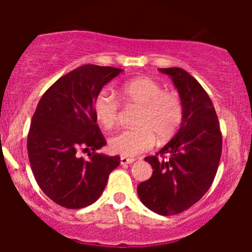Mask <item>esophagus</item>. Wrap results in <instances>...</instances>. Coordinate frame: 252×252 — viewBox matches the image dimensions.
Here are the masks:
<instances>
[{
  "instance_id": "34e87169",
  "label": "esophagus",
  "mask_w": 252,
  "mask_h": 252,
  "mask_svg": "<svg viewBox=\"0 0 252 252\" xmlns=\"http://www.w3.org/2000/svg\"><path fill=\"white\" fill-rule=\"evenodd\" d=\"M135 161V159L134 158H128V157H121V163L122 164H130V163H133V162Z\"/></svg>"
}]
</instances>
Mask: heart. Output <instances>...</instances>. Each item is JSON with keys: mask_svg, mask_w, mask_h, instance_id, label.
<instances>
[{"mask_svg": "<svg viewBox=\"0 0 252 252\" xmlns=\"http://www.w3.org/2000/svg\"><path fill=\"white\" fill-rule=\"evenodd\" d=\"M122 97L128 103L141 107L136 117L138 128L118 131L110 138V149L114 154L133 157L152 149L156 136L167 140L174 135L184 117L182 98L174 91L150 78H136L121 88ZM121 113L118 100L107 91H100L94 101V114L103 128L117 124Z\"/></svg>", "mask_w": 252, "mask_h": 252, "instance_id": "heart-1", "label": "heart"}]
</instances>
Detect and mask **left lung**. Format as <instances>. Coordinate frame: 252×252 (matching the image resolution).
<instances>
[{
  "mask_svg": "<svg viewBox=\"0 0 252 252\" xmlns=\"http://www.w3.org/2000/svg\"><path fill=\"white\" fill-rule=\"evenodd\" d=\"M158 70L173 80L184 117L174 138L155 156L145 157L154 172L138 185V195L151 211L172 216L196 204L212 185L222 155V133L212 101L196 79L182 68Z\"/></svg>",
  "mask_w": 252,
  "mask_h": 252,
  "instance_id": "1",
  "label": "left lung"
}]
</instances>
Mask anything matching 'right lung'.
<instances>
[{
	"mask_svg": "<svg viewBox=\"0 0 252 252\" xmlns=\"http://www.w3.org/2000/svg\"><path fill=\"white\" fill-rule=\"evenodd\" d=\"M122 69L84 64L61 77L40 98L28 134V156L42 191L65 208L94 204L105 190L119 156L96 154L106 140L96 123L94 101ZM79 149L93 151L89 159Z\"/></svg>",
	"mask_w": 252,
	"mask_h": 252,
	"instance_id": "right-lung-1",
	"label": "right lung"
}]
</instances>
